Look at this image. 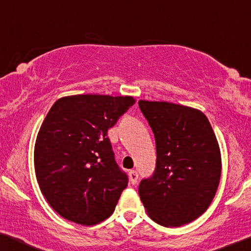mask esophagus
<instances>
[{
  "label": "esophagus",
  "instance_id": "esophagus-1",
  "mask_svg": "<svg viewBox=\"0 0 251 251\" xmlns=\"http://www.w3.org/2000/svg\"><path fill=\"white\" fill-rule=\"evenodd\" d=\"M137 179H138V174L137 171L135 170H130L129 171V181L132 185H135L137 182Z\"/></svg>",
  "mask_w": 251,
  "mask_h": 251
}]
</instances>
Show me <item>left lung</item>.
<instances>
[{
  "instance_id": "8db88e82",
  "label": "left lung",
  "mask_w": 251,
  "mask_h": 251,
  "mask_svg": "<svg viewBox=\"0 0 251 251\" xmlns=\"http://www.w3.org/2000/svg\"><path fill=\"white\" fill-rule=\"evenodd\" d=\"M154 133L156 167L138 187L153 221L180 226L211 205L221 178V152L211 124L201 110L167 101H138Z\"/></svg>"
}]
</instances>
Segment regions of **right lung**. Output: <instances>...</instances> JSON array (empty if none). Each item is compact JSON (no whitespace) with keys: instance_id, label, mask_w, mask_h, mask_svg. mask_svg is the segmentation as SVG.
<instances>
[{"instance_id":"1","label":"right lung","mask_w":251,"mask_h":251,"mask_svg":"<svg viewBox=\"0 0 251 251\" xmlns=\"http://www.w3.org/2000/svg\"><path fill=\"white\" fill-rule=\"evenodd\" d=\"M135 103L130 96L75 95L58 99L35 144L36 178L62 218L95 226L115 211L127 176L115 161L110 127Z\"/></svg>"}]
</instances>
